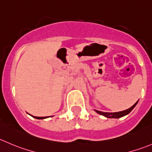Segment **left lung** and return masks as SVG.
<instances>
[{"instance_id":"1","label":"left lung","mask_w":152,"mask_h":152,"mask_svg":"<svg viewBox=\"0 0 152 152\" xmlns=\"http://www.w3.org/2000/svg\"><path fill=\"white\" fill-rule=\"evenodd\" d=\"M137 102H138V101L137 102L135 103L134 104H133V105H132V107H129V109H126V110H123V111L113 112V113H108V112H102V111H99V110H95V111L97 113H99V114H100V115L104 116V117H107V118L118 119V118H120V117H124V116L127 115V114H129V113H130V112L132 111V110H133L134 108V107L137 105Z\"/></svg>"}]
</instances>
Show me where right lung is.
I'll list each match as a JSON object with an SVG mask.
<instances>
[{
    "instance_id": "obj_1",
    "label": "right lung",
    "mask_w": 152,
    "mask_h": 152,
    "mask_svg": "<svg viewBox=\"0 0 152 152\" xmlns=\"http://www.w3.org/2000/svg\"><path fill=\"white\" fill-rule=\"evenodd\" d=\"M29 115H30V114H29ZM30 116L31 117H34V118L37 119V120H44V119H46V118H48V117H34V116H32V115H30Z\"/></svg>"
}]
</instances>
